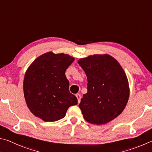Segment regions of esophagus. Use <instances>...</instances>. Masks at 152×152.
Here are the masks:
<instances>
[{
    "label": "esophagus",
    "instance_id": "obj_1",
    "mask_svg": "<svg viewBox=\"0 0 152 152\" xmlns=\"http://www.w3.org/2000/svg\"><path fill=\"white\" fill-rule=\"evenodd\" d=\"M76 97L77 98V101H78V103H80L81 102V96L79 94H77L76 95Z\"/></svg>",
    "mask_w": 152,
    "mask_h": 152
}]
</instances>
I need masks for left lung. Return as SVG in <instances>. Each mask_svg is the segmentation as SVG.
<instances>
[{"label": "left lung", "mask_w": 152, "mask_h": 152, "mask_svg": "<svg viewBox=\"0 0 152 152\" xmlns=\"http://www.w3.org/2000/svg\"><path fill=\"white\" fill-rule=\"evenodd\" d=\"M78 63L87 77V93L79 105L83 118L91 124H107L121 113L128 102L126 73L108 55L89 56Z\"/></svg>", "instance_id": "left-lung-1"}]
</instances>
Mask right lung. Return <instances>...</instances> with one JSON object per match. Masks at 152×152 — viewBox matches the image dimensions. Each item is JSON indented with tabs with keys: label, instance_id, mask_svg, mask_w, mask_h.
<instances>
[{
	"label": "right lung",
	"instance_id": "right-lung-1",
	"mask_svg": "<svg viewBox=\"0 0 152 152\" xmlns=\"http://www.w3.org/2000/svg\"><path fill=\"white\" fill-rule=\"evenodd\" d=\"M74 58L51 52L34 60L26 72L24 95L28 107L45 121L63 119L68 108L77 104V98L69 91L65 71Z\"/></svg>",
	"mask_w": 152,
	"mask_h": 152
}]
</instances>
